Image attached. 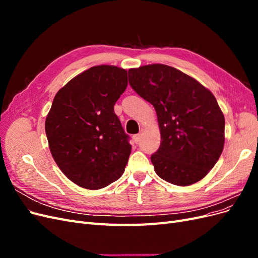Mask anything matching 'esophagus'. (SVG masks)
<instances>
[{
  "instance_id": "obj_1",
  "label": "esophagus",
  "mask_w": 258,
  "mask_h": 258,
  "mask_svg": "<svg viewBox=\"0 0 258 258\" xmlns=\"http://www.w3.org/2000/svg\"><path fill=\"white\" fill-rule=\"evenodd\" d=\"M132 138H134V141H135L136 143H138V142L140 141V138H141V134H137V135H135Z\"/></svg>"
}]
</instances>
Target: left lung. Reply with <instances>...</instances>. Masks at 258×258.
<instances>
[{
    "instance_id": "8db88e82",
    "label": "left lung",
    "mask_w": 258,
    "mask_h": 258,
    "mask_svg": "<svg viewBox=\"0 0 258 258\" xmlns=\"http://www.w3.org/2000/svg\"><path fill=\"white\" fill-rule=\"evenodd\" d=\"M128 73L132 89L157 113L161 143L151 156L155 172L174 185L197 183L224 148L225 118L215 97L198 81L166 64Z\"/></svg>"
}]
</instances>
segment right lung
Listing matches in <instances>:
<instances>
[{
	"mask_svg": "<svg viewBox=\"0 0 258 258\" xmlns=\"http://www.w3.org/2000/svg\"><path fill=\"white\" fill-rule=\"evenodd\" d=\"M127 85L126 70L97 66L53 98L45 121L49 150L64 175L83 188H103L123 173L131 145L114 105Z\"/></svg>",
	"mask_w": 258,
	"mask_h": 258,
	"instance_id": "1",
	"label": "right lung"
}]
</instances>
